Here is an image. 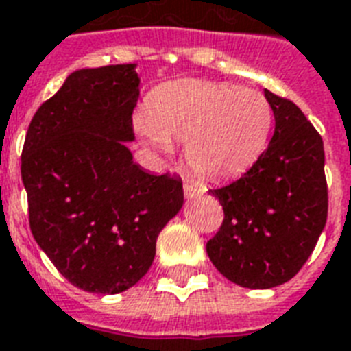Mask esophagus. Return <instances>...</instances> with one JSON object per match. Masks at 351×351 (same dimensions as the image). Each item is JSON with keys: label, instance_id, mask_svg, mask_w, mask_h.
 <instances>
[{"label": "esophagus", "instance_id": "esophagus-1", "mask_svg": "<svg viewBox=\"0 0 351 351\" xmlns=\"http://www.w3.org/2000/svg\"><path fill=\"white\" fill-rule=\"evenodd\" d=\"M183 190H184V195H186V197H194V195H199L205 192L203 184L194 183V181H184Z\"/></svg>", "mask_w": 351, "mask_h": 351}]
</instances>
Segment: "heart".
<instances>
[{
    "label": "heart",
    "mask_w": 351,
    "mask_h": 351,
    "mask_svg": "<svg viewBox=\"0 0 351 351\" xmlns=\"http://www.w3.org/2000/svg\"><path fill=\"white\" fill-rule=\"evenodd\" d=\"M271 121L267 100L256 91L190 80L159 91L150 111L135 117V128L162 156H172L173 145H184L195 173L227 179L243 173L262 156Z\"/></svg>",
    "instance_id": "b5f03b06"
}]
</instances>
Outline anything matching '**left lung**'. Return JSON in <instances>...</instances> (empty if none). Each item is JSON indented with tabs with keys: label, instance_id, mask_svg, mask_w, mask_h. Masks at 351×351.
Segmentation results:
<instances>
[{
	"label": "left lung",
	"instance_id": "8db88e82",
	"mask_svg": "<svg viewBox=\"0 0 351 351\" xmlns=\"http://www.w3.org/2000/svg\"><path fill=\"white\" fill-rule=\"evenodd\" d=\"M263 95L274 115L267 150L238 181L208 190L225 219L206 254L225 278L249 289L291 280L328 218L322 138L291 100Z\"/></svg>",
	"mask_w": 351,
	"mask_h": 351
}]
</instances>
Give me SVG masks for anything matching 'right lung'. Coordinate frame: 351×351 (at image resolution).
Returning a JSON list of instances; mask_svg holds the SVG:
<instances>
[{"label": "right lung", "mask_w": 351, "mask_h": 351, "mask_svg": "<svg viewBox=\"0 0 351 351\" xmlns=\"http://www.w3.org/2000/svg\"><path fill=\"white\" fill-rule=\"evenodd\" d=\"M137 64L71 73L27 132L21 179L34 240L84 291L117 295L150 269L183 183L133 162Z\"/></svg>", "instance_id": "obj_1"}]
</instances>
